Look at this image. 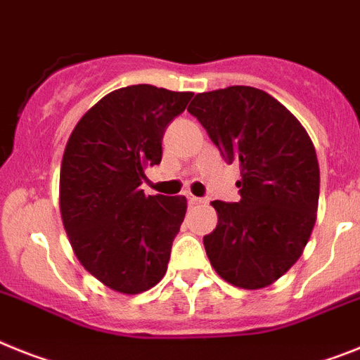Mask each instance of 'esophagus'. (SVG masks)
I'll return each mask as SVG.
<instances>
[{
    "mask_svg": "<svg viewBox=\"0 0 360 360\" xmlns=\"http://www.w3.org/2000/svg\"><path fill=\"white\" fill-rule=\"evenodd\" d=\"M188 203H190V205H207V203H208V199L198 198V195L188 194Z\"/></svg>",
    "mask_w": 360,
    "mask_h": 360,
    "instance_id": "1",
    "label": "esophagus"
}]
</instances>
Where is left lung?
Wrapping results in <instances>:
<instances>
[{"label": "left lung", "mask_w": 360, "mask_h": 360, "mask_svg": "<svg viewBox=\"0 0 360 360\" xmlns=\"http://www.w3.org/2000/svg\"><path fill=\"white\" fill-rule=\"evenodd\" d=\"M188 111L223 159L241 168L240 201H212L217 225L203 238L208 259L236 288H267L300 258L315 226V146L297 117L256 87L199 93Z\"/></svg>", "instance_id": "left-lung-1"}]
</instances>
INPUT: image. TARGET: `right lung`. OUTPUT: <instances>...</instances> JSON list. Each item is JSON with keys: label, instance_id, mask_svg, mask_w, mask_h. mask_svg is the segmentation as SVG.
<instances>
[{"label": "right lung", "instance_id": "1", "mask_svg": "<svg viewBox=\"0 0 360 360\" xmlns=\"http://www.w3.org/2000/svg\"><path fill=\"white\" fill-rule=\"evenodd\" d=\"M188 91L139 84L96 102L72 129L60 170V212L87 273L124 295L159 283L186 214L185 195H146L162 135Z\"/></svg>", "mask_w": 360, "mask_h": 360}]
</instances>
